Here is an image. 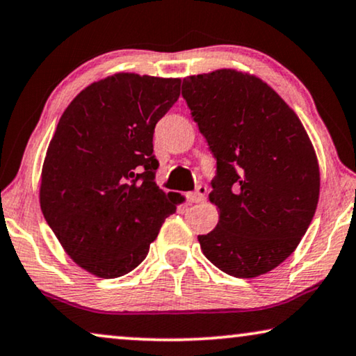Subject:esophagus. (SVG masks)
Here are the masks:
<instances>
[{
	"label": "esophagus",
	"instance_id": "34e87169",
	"mask_svg": "<svg viewBox=\"0 0 356 356\" xmlns=\"http://www.w3.org/2000/svg\"><path fill=\"white\" fill-rule=\"evenodd\" d=\"M206 193H207V188L206 186H202V184H199V186L196 188V191L194 193H189V202H194V204H197V202H202L204 201V196H206Z\"/></svg>",
	"mask_w": 356,
	"mask_h": 356
}]
</instances>
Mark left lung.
<instances>
[{
    "label": "left lung",
    "instance_id": "8db88e82",
    "mask_svg": "<svg viewBox=\"0 0 356 356\" xmlns=\"http://www.w3.org/2000/svg\"><path fill=\"white\" fill-rule=\"evenodd\" d=\"M183 97L217 160L209 201L218 223L199 235L204 256L238 279L267 274L300 245L319 201V163L285 100L250 72L183 79Z\"/></svg>",
    "mask_w": 356,
    "mask_h": 356
}]
</instances>
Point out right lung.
I'll list each match as a JSON object with an SVG mask.
<instances>
[{"instance_id": "add662e5", "label": "right lung", "mask_w": 356, "mask_h": 356, "mask_svg": "<svg viewBox=\"0 0 356 356\" xmlns=\"http://www.w3.org/2000/svg\"><path fill=\"white\" fill-rule=\"evenodd\" d=\"M178 77L116 72L61 115L40 177V207L63 250L100 279L145 259L177 193L155 184L154 128L179 97Z\"/></svg>"}]
</instances>
